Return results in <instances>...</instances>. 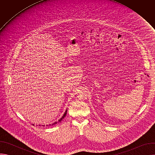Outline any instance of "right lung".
<instances>
[{
    "label": "right lung",
    "instance_id": "obj_1",
    "mask_svg": "<svg viewBox=\"0 0 155 155\" xmlns=\"http://www.w3.org/2000/svg\"><path fill=\"white\" fill-rule=\"evenodd\" d=\"M67 111H68V110H66V111L65 112V113H64V114L63 115V116L61 117V118L60 119V120H59V121H56V122H55V123H53V124H51V126H53V125H54L55 124H57L58 122H61L63 119H64V118L65 117V115H66V114H67ZM33 125H34V124H33ZM51 124H50V126ZM39 126H40V125H39ZM42 126H43V125H42ZM43 126H45V125H44Z\"/></svg>",
    "mask_w": 155,
    "mask_h": 155
}]
</instances>
